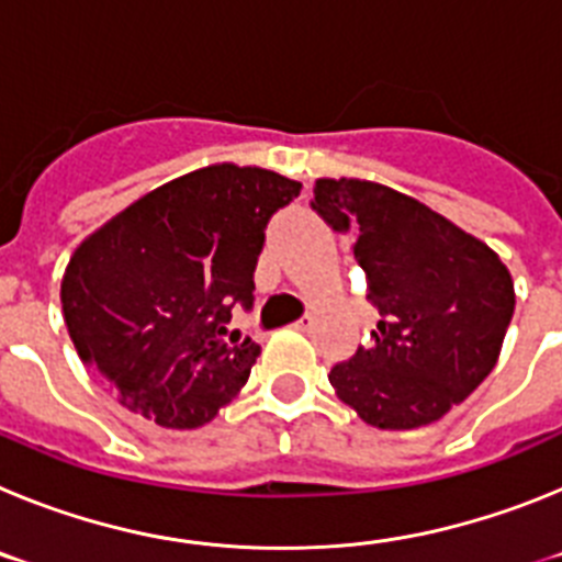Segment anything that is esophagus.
<instances>
[{"instance_id": "1", "label": "esophagus", "mask_w": 562, "mask_h": 562, "mask_svg": "<svg viewBox=\"0 0 562 562\" xmlns=\"http://www.w3.org/2000/svg\"><path fill=\"white\" fill-rule=\"evenodd\" d=\"M292 326H295L297 331H310L312 326H315V317H312V315H304V317H301V321H295V324H292Z\"/></svg>"}]
</instances>
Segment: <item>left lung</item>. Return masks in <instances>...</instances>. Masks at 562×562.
<instances>
[{
    "instance_id": "obj_1",
    "label": "left lung",
    "mask_w": 562,
    "mask_h": 562,
    "mask_svg": "<svg viewBox=\"0 0 562 562\" xmlns=\"http://www.w3.org/2000/svg\"><path fill=\"white\" fill-rule=\"evenodd\" d=\"M312 211L355 236L376 329L337 362V396L382 430L441 419L495 369L515 310L509 270L484 241L394 188L317 180Z\"/></svg>"
}]
</instances>
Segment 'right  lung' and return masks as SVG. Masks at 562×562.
<instances>
[{
	"instance_id": "1",
	"label": "right lung",
	"mask_w": 562,
	"mask_h": 562,
	"mask_svg": "<svg viewBox=\"0 0 562 562\" xmlns=\"http://www.w3.org/2000/svg\"><path fill=\"white\" fill-rule=\"evenodd\" d=\"M297 193L301 182L281 173L222 162L166 182L92 233L61 281L83 366L162 428L211 422L261 351L231 321L252 310L265 231Z\"/></svg>"
}]
</instances>
